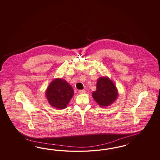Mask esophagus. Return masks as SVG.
Segmentation results:
<instances>
[{"instance_id": "1", "label": "esophagus", "mask_w": 160, "mask_h": 160, "mask_svg": "<svg viewBox=\"0 0 160 160\" xmlns=\"http://www.w3.org/2000/svg\"><path fill=\"white\" fill-rule=\"evenodd\" d=\"M78 92H79L80 94H84V93L86 92V91H85L84 90H80L78 91Z\"/></svg>"}]
</instances>
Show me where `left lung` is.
<instances>
[{"label": "left lung", "mask_w": 160, "mask_h": 160, "mask_svg": "<svg viewBox=\"0 0 160 160\" xmlns=\"http://www.w3.org/2000/svg\"><path fill=\"white\" fill-rule=\"evenodd\" d=\"M118 92L112 80L107 76H102L97 80L96 90L92 92V96L102 108L110 106L115 102L118 96Z\"/></svg>", "instance_id": "1"}]
</instances>
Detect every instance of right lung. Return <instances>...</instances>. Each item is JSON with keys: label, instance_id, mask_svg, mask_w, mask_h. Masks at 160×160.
Returning a JSON list of instances; mask_svg holds the SVG:
<instances>
[{"label": "right lung", "instance_id": "add662e5", "mask_svg": "<svg viewBox=\"0 0 160 160\" xmlns=\"http://www.w3.org/2000/svg\"><path fill=\"white\" fill-rule=\"evenodd\" d=\"M45 95L51 106L58 110L64 109L73 97L74 90L65 80L56 78L48 85Z\"/></svg>", "mask_w": 160, "mask_h": 160}]
</instances>
